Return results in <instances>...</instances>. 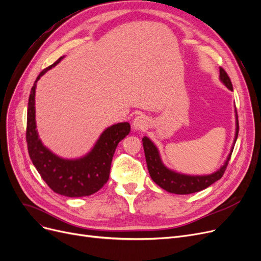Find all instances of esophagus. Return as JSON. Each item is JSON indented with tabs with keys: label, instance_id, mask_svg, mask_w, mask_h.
<instances>
[{
	"label": "esophagus",
	"instance_id": "34e87169",
	"mask_svg": "<svg viewBox=\"0 0 261 261\" xmlns=\"http://www.w3.org/2000/svg\"><path fill=\"white\" fill-rule=\"evenodd\" d=\"M133 127L136 130H146L148 127V118L145 115H138L133 121Z\"/></svg>",
	"mask_w": 261,
	"mask_h": 261
}]
</instances>
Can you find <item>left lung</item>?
Here are the masks:
<instances>
[{
    "label": "left lung",
    "instance_id": "obj_1",
    "mask_svg": "<svg viewBox=\"0 0 261 261\" xmlns=\"http://www.w3.org/2000/svg\"><path fill=\"white\" fill-rule=\"evenodd\" d=\"M220 80L222 81V83L227 87L228 89L233 90V86H232L230 77H228L227 73L222 67H220ZM238 136H239V118L236 117V133H235L234 144L236 143ZM143 145H144L145 156H146L149 174L153 179L154 183L159 185L161 188L165 189L167 192L177 194V195H188V194L200 192L202 189L207 188L211 184L215 183L216 180L222 177L227 168L228 161L231 159V155L234 149V146H233L231 153L228 154L224 165L217 172L212 173L210 175L191 176V175L179 174V173H176L174 171L169 170L168 168H165L160 159L159 151H158L156 147L153 145L152 141L146 136L143 138Z\"/></svg>",
    "mask_w": 261,
    "mask_h": 261
}]
</instances>
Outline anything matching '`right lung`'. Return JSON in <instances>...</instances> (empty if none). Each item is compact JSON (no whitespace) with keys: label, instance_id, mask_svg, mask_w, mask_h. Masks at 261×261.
Instances as JSON below:
<instances>
[{"label":"right lung","instance_id":"obj_1","mask_svg":"<svg viewBox=\"0 0 261 261\" xmlns=\"http://www.w3.org/2000/svg\"><path fill=\"white\" fill-rule=\"evenodd\" d=\"M60 58L39 74L31 88L28 110L26 140L28 153L39 174L54 193L66 197H84L97 193L110 175L111 162L120 141L130 132L129 123H118L107 128L91 151L81 159L66 160L52 153L38 137L35 120V94L37 82L46 70L55 66Z\"/></svg>","mask_w":261,"mask_h":261}]
</instances>
